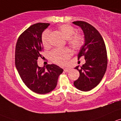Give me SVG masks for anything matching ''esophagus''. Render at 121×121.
I'll use <instances>...</instances> for the list:
<instances>
[{
  "instance_id": "1",
  "label": "esophagus",
  "mask_w": 121,
  "mask_h": 121,
  "mask_svg": "<svg viewBox=\"0 0 121 121\" xmlns=\"http://www.w3.org/2000/svg\"><path fill=\"white\" fill-rule=\"evenodd\" d=\"M70 71V69L69 68H65L64 69V72H69Z\"/></svg>"
}]
</instances>
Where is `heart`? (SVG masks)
I'll return each mask as SVG.
<instances>
[{"label": "heart", "instance_id": "heart-1", "mask_svg": "<svg viewBox=\"0 0 121 121\" xmlns=\"http://www.w3.org/2000/svg\"><path fill=\"white\" fill-rule=\"evenodd\" d=\"M59 31L66 39H68L70 45L74 49H79L83 43L82 36L79 34L74 35L75 29L69 24H61L59 26ZM49 34L48 30L43 32L42 35V43L45 47L49 45ZM72 52L68 48L65 49H55L49 53V58L52 62L59 65H65L70 58Z\"/></svg>", "mask_w": 121, "mask_h": 121}]
</instances>
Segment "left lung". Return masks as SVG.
<instances>
[{"label": "left lung", "instance_id": "1", "mask_svg": "<svg viewBox=\"0 0 121 121\" xmlns=\"http://www.w3.org/2000/svg\"><path fill=\"white\" fill-rule=\"evenodd\" d=\"M79 26L84 34V43L78 53V59L84 56L86 63L74 69L80 73L74 86L79 90L88 91L96 87L105 74L107 67L106 47L103 38L93 26L85 22H73Z\"/></svg>", "mask_w": 121, "mask_h": 121}]
</instances>
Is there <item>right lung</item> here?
<instances>
[{
	"label": "right lung",
	"instance_id": "obj_1",
	"mask_svg": "<svg viewBox=\"0 0 121 121\" xmlns=\"http://www.w3.org/2000/svg\"><path fill=\"white\" fill-rule=\"evenodd\" d=\"M49 24L38 23L31 26L20 35L16 46L15 65L21 79L27 87L40 94L55 88L63 71L56 65L41 68L37 63L38 58L42 56V33Z\"/></svg>",
	"mask_w": 121,
	"mask_h": 121
}]
</instances>
